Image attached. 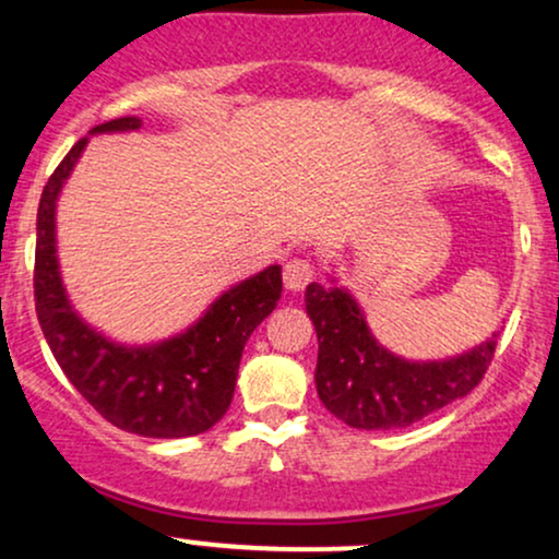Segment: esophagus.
I'll return each instance as SVG.
<instances>
[{
	"instance_id": "esophagus-1",
	"label": "esophagus",
	"mask_w": 559,
	"mask_h": 559,
	"mask_svg": "<svg viewBox=\"0 0 559 559\" xmlns=\"http://www.w3.org/2000/svg\"><path fill=\"white\" fill-rule=\"evenodd\" d=\"M312 278H316V265L307 258H294L284 265V284L286 288H292V292L305 288Z\"/></svg>"
}]
</instances>
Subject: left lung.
Listing matches in <instances>:
<instances>
[{
  "instance_id": "obj_1",
  "label": "left lung",
  "mask_w": 559,
  "mask_h": 559,
  "mask_svg": "<svg viewBox=\"0 0 559 559\" xmlns=\"http://www.w3.org/2000/svg\"><path fill=\"white\" fill-rule=\"evenodd\" d=\"M307 316L318 333L320 402L352 428H407L478 386L497 349V333L449 360L409 362L376 342L346 288L310 284Z\"/></svg>"
}]
</instances>
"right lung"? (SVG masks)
<instances>
[{
    "instance_id": "obj_1",
    "label": "right lung",
    "mask_w": 559,
    "mask_h": 559,
    "mask_svg": "<svg viewBox=\"0 0 559 559\" xmlns=\"http://www.w3.org/2000/svg\"><path fill=\"white\" fill-rule=\"evenodd\" d=\"M139 128V118H118L92 128V136ZM86 144L81 139L57 165L38 202L34 297L44 338L68 381L112 426L150 439L210 431L234 400L243 344L278 305L281 265L230 286L191 329L165 342L126 346L102 336L70 305L55 236L57 197Z\"/></svg>"
}]
</instances>
